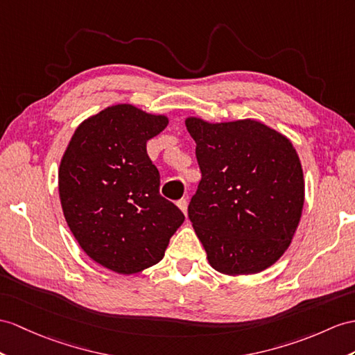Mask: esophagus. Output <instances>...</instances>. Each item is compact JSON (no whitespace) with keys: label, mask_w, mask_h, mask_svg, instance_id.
<instances>
[{"label":"esophagus","mask_w":355,"mask_h":355,"mask_svg":"<svg viewBox=\"0 0 355 355\" xmlns=\"http://www.w3.org/2000/svg\"><path fill=\"white\" fill-rule=\"evenodd\" d=\"M178 207L187 215V211H188V202H187V198H180V200L178 202Z\"/></svg>","instance_id":"obj_1"}]
</instances>
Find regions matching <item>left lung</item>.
Instances as JSON below:
<instances>
[{"label": "left lung", "instance_id": "obj_1", "mask_svg": "<svg viewBox=\"0 0 355 355\" xmlns=\"http://www.w3.org/2000/svg\"><path fill=\"white\" fill-rule=\"evenodd\" d=\"M202 180L188 217L209 265L227 275L270 268L286 252L304 205V178L289 138L257 120L188 117Z\"/></svg>", "mask_w": 355, "mask_h": 355}]
</instances>
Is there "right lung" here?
<instances>
[{
	"label": "right lung",
	"mask_w": 355,
	"mask_h": 355,
	"mask_svg": "<svg viewBox=\"0 0 355 355\" xmlns=\"http://www.w3.org/2000/svg\"><path fill=\"white\" fill-rule=\"evenodd\" d=\"M168 125L131 103L99 111L75 129L58 168L69 229L94 262L119 274L158 263L185 217L159 194L146 143Z\"/></svg>",
	"instance_id": "1"
}]
</instances>
